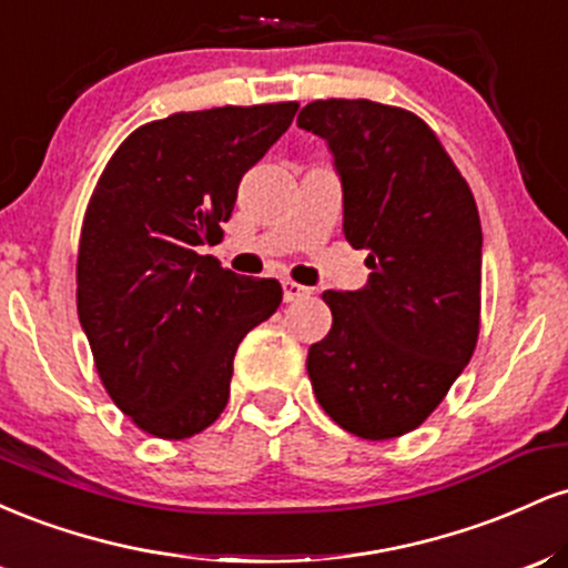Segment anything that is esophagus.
<instances>
[{"mask_svg":"<svg viewBox=\"0 0 568 568\" xmlns=\"http://www.w3.org/2000/svg\"><path fill=\"white\" fill-rule=\"evenodd\" d=\"M304 296H310V288L293 283V280H285V283H283V298H285V302H298V298H304Z\"/></svg>","mask_w":568,"mask_h":568,"instance_id":"34e87169","label":"esophagus"}]
</instances>
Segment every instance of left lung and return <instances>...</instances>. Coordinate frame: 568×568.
Instances as JSON below:
<instances>
[{
  "mask_svg": "<svg viewBox=\"0 0 568 568\" xmlns=\"http://www.w3.org/2000/svg\"><path fill=\"white\" fill-rule=\"evenodd\" d=\"M296 125L328 143L344 237L366 247L371 270L361 291L323 293L334 325L306 374L338 427L397 438L438 408L478 342V207L438 135L406 109L328 98L306 103Z\"/></svg>",
  "mask_w": 568,
  "mask_h": 568,
  "instance_id": "8db88e82",
  "label": "left lung"
}]
</instances>
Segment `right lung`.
Returning a JSON list of instances; mask_svg holds the SVG:
<instances>
[{"instance_id":"obj_1","label":"right lung","mask_w":568,"mask_h":568,"mask_svg":"<svg viewBox=\"0 0 568 568\" xmlns=\"http://www.w3.org/2000/svg\"><path fill=\"white\" fill-rule=\"evenodd\" d=\"M298 103L179 112L130 133L98 179L77 256V312L98 376L143 433L181 440L219 419L234 352L283 302L277 280L224 270L240 179Z\"/></svg>"}]
</instances>
